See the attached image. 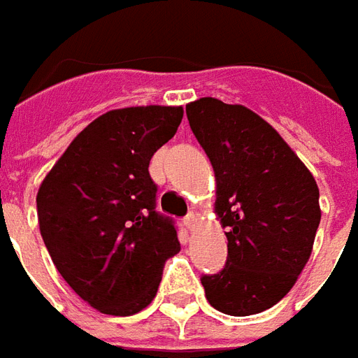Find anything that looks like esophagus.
Segmentation results:
<instances>
[{
    "instance_id": "1",
    "label": "esophagus",
    "mask_w": 358,
    "mask_h": 358,
    "mask_svg": "<svg viewBox=\"0 0 358 358\" xmlns=\"http://www.w3.org/2000/svg\"><path fill=\"white\" fill-rule=\"evenodd\" d=\"M196 224H199V217H196V214H189L187 215V217H185V225H187V227H189V229H194V227H196Z\"/></svg>"
}]
</instances>
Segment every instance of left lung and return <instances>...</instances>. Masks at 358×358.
I'll list each match as a JSON object with an SVG mask.
<instances>
[{
	"label": "left lung",
	"mask_w": 358,
	"mask_h": 358,
	"mask_svg": "<svg viewBox=\"0 0 358 358\" xmlns=\"http://www.w3.org/2000/svg\"><path fill=\"white\" fill-rule=\"evenodd\" d=\"M187 117L215 175L214 212L227 237V264L204 275L215 310L250 316L295 285L313 252L320 192L281 134L241 103L200 98Z\"/></svg>",
	"instance_id": "left-lung-1"
}]
</instances>
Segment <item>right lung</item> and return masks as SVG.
<instances>
[{
    "label": "right lung",
    "mask_w": 358,
    "mask_h": 358,
    "mask_svg": "<svg viewBox=\"0 0 358 358\" xmlns=\"http://www.w3.org/2000/svg\"><path fill=\"white\" fill-rule=\"evenodd\" d=\"M181 106H133L85 127L36 194L38 224L57 272L83 301L111 316L150 305L177 255L171 220L156 212L148 166L173 138Z\"/></svg>",
    "instance_id": "add662e5"
}]
</instances>
